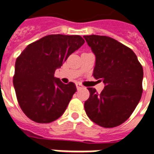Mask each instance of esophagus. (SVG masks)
<instances>
[{
	"label": "esophagus",
	"mask_w": 154,
	"mask_h": 154,
	"mask_svg": "<svg viewBox=\"0 0 154 154\" xmlns=\"http://www.w3.org/2000/svg\"><path fill=\"white\" fill-rule=\"evenodd\" d=\"M82 87H83V86L80 84V83H76V88H77V90H80V89H82Z\"/></svg>",
	"instance_id": "34e87169"
}]
</instances>
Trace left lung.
Listing matches in <instances>:
<instances>
[{"mask_svg":"<svg viewBox=\"0 0 154 154\" xmlns=\"http://www.w3.org/2000/svg\"><path fill=\"white\" fill-rule=\"evenodd\" d=\"M83 38L96 57L93 75L105 84L100 94L87 88L86 113L103 128L117 127L130 117L140 101L143 66L130 48L115 39L94 34Z\"/></svg>","mask_w":154,"mask_h":154,"instance_id":"obj_1","label":"left lung"}]
</instances>
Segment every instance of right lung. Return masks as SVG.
I'll list each match as a JSON object with an SVG mask.
<instances>
[{
  "label": "right lung",
  "instance_id": "add662e5",
  "mask_svg": "<svg viewBox=\"0 0 154 154\" xmlns=\"http://www.w3.org/2000/svg\"><path fill=\"white\" fill-rule=\"evenodd\" d=\"M84 42L79 35L50 34L27 45L16 59L13 86L20 108L30 120L48 124L63 115L77 89L54 73Z\"/></svg>",
  "mask_w": 154,
  "mask_h": 154
}]
</instances>
